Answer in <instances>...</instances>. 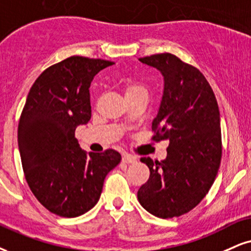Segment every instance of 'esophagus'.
I'll return each instance as SVG.
<instances>
[{
  "instance_id": "1",
  "label": "esophagus",
  "mask_w": 251,
  "mask_h": 251,
  "mask_svg": "<svg viewBox=\"0 0 251 251\" xmlns=\"http://www.w3.org/2000/svg\"><path fill=\"white\" fill-rule=\"evenodd\" d=\"M122 160L125 163H136L137 162V157L130 153H125L122 157Z\"/></svg>"
}]
</instances>
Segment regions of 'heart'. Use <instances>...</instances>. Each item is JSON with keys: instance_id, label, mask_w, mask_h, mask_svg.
<instances>
[{"instance_id": "b5f03b06", "label": "heart", "mask_w": 251, "mask_h": 251, "mask_svg": "<svg viewBox=\"0 0 251 251\" xmlns=\"http://www.w3.org/2000/svg\"><path fill=\"white\" fill-rule=\"evenodd\" d=\"M142 86L140 83H130V85L128 86V88H126V92L128 91H132V89H136V88H141Z\"/></svg>"}]
</instances>
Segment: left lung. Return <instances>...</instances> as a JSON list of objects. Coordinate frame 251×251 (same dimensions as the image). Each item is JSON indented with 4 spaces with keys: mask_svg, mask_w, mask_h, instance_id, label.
Returning a JSON list of instances; mask_svg holds the SVG:
<instances>
[{
    "mask_svg": "<svg viewBox=\"0 0 251 251\" xmlns=\"http://www.w3.org/2000/svg\"><path fill=\"white\" fill-rule=\"evenodd\" d=\"M164 76V93L152 121V141L170 142L166 158L143 157L150 170L137 192L148 212L162 219L186 214L214 182L222 156L220 111L214 92L197 67L177 55L158 53L140 58Z\"/></svg>",
    "mask_w": 251,
    "mask_h": 251,
    "instance_id": "1",
    "label": "left lung"
}]
</instances>
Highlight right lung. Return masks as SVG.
<instances>
[{
	"label": "right lung",
	"instance_id": "right-lung-1",
	"mask_svg": "<svg viewBox=\"0 0 251 251\" xmlns=\"http://www.w3.org/2000/svg\"><path fill=\"white\" fill-rule=\"evenodd\" d=\"M113 64L72 55L48 67L27 94L18 123L22 166L33 196L53 214L75 218L93 208L121 162L113 149L86 153L75 138L92 116L93 78Z\"/></svg>",
	"mask_w": 251,
	"mask_h": 251
}]
</instances>
